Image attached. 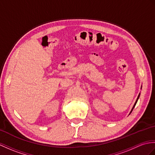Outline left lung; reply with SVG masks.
Wrapping results in <instances>:
<instances>
[{
	"mask_svg": "<svg viewBox=\"0 0 155 155\" xmlns=\"http://www.w3.org/2000/svg\"><path fill=\"white\" fill-rule=\"evenodd\" d=\"M141 88H142V86H141ZM140 94H141V93H139V95H138V97H137V100H136V101H135V104H134V106H133V107H132V109H131V111H130V114L132 112V111H133V110H134V108L135 107V105H136V104H137V101H138V100H139V96H140Z\"/></svg>",
	"mask_w": 155,
	"mask_h": 155,
	"instance_id": "obj_1",
	"label": "left lung"
}]
</instances>
